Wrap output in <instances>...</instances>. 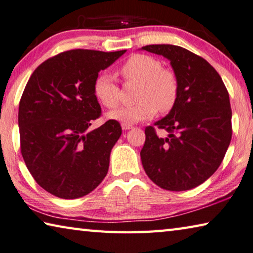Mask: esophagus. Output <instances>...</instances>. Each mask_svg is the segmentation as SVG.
Wrapping results in <instances>:
<instances>
[{
	"mask_svg": "<svg viewBox=\"0 0 253 253\" xmlns=\"http://www.w3.org/2000/svg\"><path fill=\"white\" fill-rule=\"evenodd\" d=\"M122 129L123 130H130V129H133V126L129 123H122Z\"/></svg>",
	"mask_w": 253,
	"mask_h": 253,
	"instance_id": "obj_1",
	"label": "esophagus"
}]
</instances>
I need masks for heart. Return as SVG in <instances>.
Segmentation results:
<instances>
[{"mask_svg":"<svg viewBox=\"0 0 253 253\" xmlns=\"http://www.w3.org/2000/svg\"><path fill=\"white\" fill-rule=\"evenodd\" d=\"M120 73L126 83L139 84L134 105L122 106L112 111L107 118L121 123H136L152 119L157 112H168L175 106L179 95V83L172 69L163 67L157 58L136 53L122 64ZM94 94L98 102L109 109L120 103V87L109 72H102L95 78Z\"/></svg>","mask_w":253,"mask_h":253,"instance_id":"b5f03b06","label":"heart"}]
</instances>
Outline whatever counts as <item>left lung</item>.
<instances>
[{
    "instance_id": "obj_1",
    "label": "left lung",
    "mask_w": 253,
    "mask_h": 253,
    "mask_svg": "<svg viewBox=\"0 0 253 253\" xmlns=\"http://www.w3.org/2000/svg\"><path fill=\"white\" fill-rule=\"evenodd\" d=\"M142 50L170 61L179 95L170 112L155 123L168 132L159 138L147 126L142 166L159 187L180 192L204 183L220 167L232 138V111L221 76L204 58L173 44H149Z\"/></svg>"
}]
</instances>
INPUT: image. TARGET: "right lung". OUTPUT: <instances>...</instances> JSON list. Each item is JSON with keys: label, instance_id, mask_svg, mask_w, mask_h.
Returning <instances> with one entry per match:
<instances>
[{"label": "right lung", "instance_id": "add662e5", "mask_svg": "<svg viewBox=\"0 0 253 253\" xmlns=\"http://www.w3.org/2000/svg\"><path fill=\"white\" fill-rule=\"evenodd\" d=\"M124 52L64 51L43 61L28 81L19 104L21 154L37 184L52 195L83 197L106 176L122 129L109 120L88 131L102 113L94 82Z\"/></svg>", "mask_w": 253, "mask_h": 253}]
</instances>
